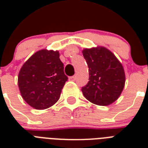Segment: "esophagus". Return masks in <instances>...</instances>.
<instances>
[{
	"label": "esophagus",
	"mask_w": 148,
	"mask_h": 148,
	"mask_svg": "<svg viewBox=\"0 0 148 148\" xmlns=\"http://www.w3.org/2000/svg\"><path fill=\"white\" fill-rule=\"evenodd\" d=\"M76 80V77L75 76H72V77H69V81H74Z\"/></svg>",
	"instance_id": "1"
}]
</instances>
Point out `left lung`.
Returning a JSON list of instances; mask_svg holds the SVG:
<instances>
[{
  "label": "left lung",
  "instance_id": "8db88e82",
  "mask_svg": "<svg viewBox=\"0 0 148 148\" xmlns=\"http://www.w3.org/2000/svg\"><path fill=\"white\" fill-rule=\"evenodd\" d=\"M82 53L89 68V81L81 89L84 96L97 105H110L118 99L125 84L121 63L104 47L85 48Z\"/></svg>",
  "mask_w": 148,
  "mask_h": 148
}]
</instances>
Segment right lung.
<instances>
[{
  "label": "right lung",
  "mask_w": 148,
  "mask_h": 148,
  "mask_svg": "<svg viewBox=\"0 0 148 148\" xmlns=\"http://www.w3.org/2000/svg\"><path fill=\"white\" fill-rule=\"evenodd\" d=\"M58 51L43 49L34 53L21 67L18 87L22 97L37 110L53 106L67 81Z\"/></svg>",
  "instance_id": "1"
}]
</instances>
